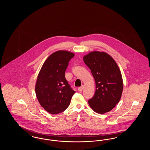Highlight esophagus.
<instances>
[{
	"label": "esophagus",
	"instance_id": "1",
	"mask_svg": "<svg viewBox=\"0 0 150 150\" xmlns=\"http://www.w3.org/2000/svg\"><path fill=\"white\" fill-rule=\"evenodd\" d=\"M83 88H84V86H80V87H79L78 91L79 92H81L83 90Z\"/></svg>",
	"mask_w": 150,
	"mask_h": 150
}]
</instances>
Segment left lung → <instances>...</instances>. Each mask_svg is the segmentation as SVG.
Returning a JSON list of instances; mask_svg holds the SVG:
<instances>
[{
    "label": "left lung",
    "mask_w": 150,
    "mask_h": 150,
    "mask_svg": "<svg viewBox=\"0 0 150 150\" xmlns=\"http://www.w3.org/2000/svg\"><path fill=\"white\" fill-rule=\"evenodd\" d=\"M83 60L96 82V92L88 103L97 113L109 112L121 98L123 83L120 69L114 59L105 52H91Z\"/></svg>",
    "instance_id": "8db88e82"
}]
</instances>
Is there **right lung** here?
<instances>
[{"label": "right lung", "instance_id": "add662e5", "mask_svg": "<svg viewBox=\"0 0 150 150\" xmlns=\"http://www.w3.org/2000/svg\"><path fill=\"white\" fill-rule=\"evenodd\" d=\"M74 54L58 50L46 59L35 85L36 97L40 105L51 114L62 112L69 107L75 93L65 78L64 73Z\"/></svg>", "mask_w": 150, "mask_h": 150}]
</instances>
